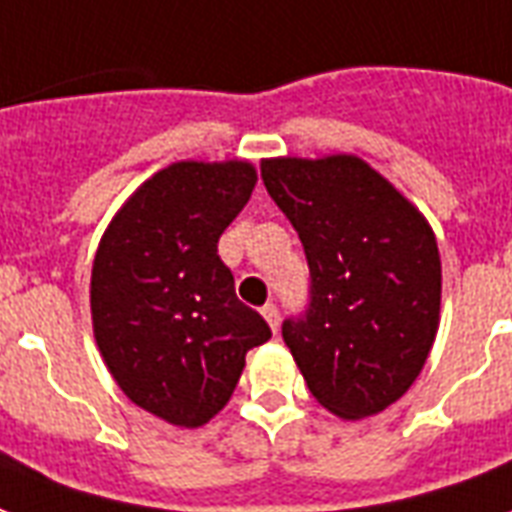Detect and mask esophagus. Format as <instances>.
Wrapping results in <instances>:
<instances>
[{
	"label": "esophagus",
	"mask_w": 512,
	"mask_h": 512,
	"mask_svg": "<svg viewBox=\"0 0 512 512\" xmlns=\"http://www.w3.org/2000/svg\"><path fill=\"white\" fill-rule=\"evenodd\" d=\"M260 312L266 317V323L271 325V331H276L279 328V309H276V304H266Z\"/></svg>",
	"instance_id": "34e87169"
}]
</instances>
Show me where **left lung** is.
Masks as SVG:
<instances>
[{
    "label": "left lung",
    "mask_w": 512,
    "mask_h": 512,
    "mask_svg": "<svg viewBox=\"0 0 512 512\" xmlns=\"http://www.w3.org/2000/svg\"><path fill=\"white\" fill-rule=\"evenodd\" d=\"M268 195L301 238L309 309L282 325L309 391L344 420L377 415L410 391L439 328L434 230L355 154L263 160Z\"/></svg>",
    "instance_id": "1"
}]
</instances>
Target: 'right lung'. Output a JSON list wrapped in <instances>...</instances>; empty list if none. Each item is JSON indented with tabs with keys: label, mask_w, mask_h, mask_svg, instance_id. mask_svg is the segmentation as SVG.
<instances>
[{
	"label": "right lung",
	"mask_w": 512,
	"mask_h": 512,
	"mask_svg": "<svg viewBox=\"0 0 512 512\" xmlns=\"http://www.w3.org/2000/svg\"><path fill=\"white\" fill-rule=\"evenodd\" d=\"M257 184L252 162H173L116 211L92 266V325L124 396L181 429L225 407L271 328L238 301L217 244Z\"/></svg>",
	"instance_id": "1"
}]
</instances>
